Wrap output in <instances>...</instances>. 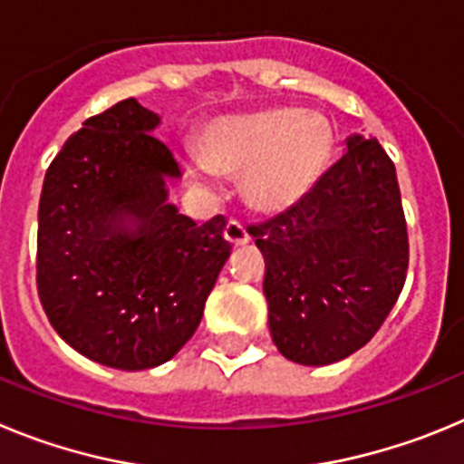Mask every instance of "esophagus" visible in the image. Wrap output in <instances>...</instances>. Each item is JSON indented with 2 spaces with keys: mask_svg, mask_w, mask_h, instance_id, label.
<instances>
[{
  "mask_svg": "<svg viewBox=\"0 0 464 464\" xmlns=\"http://www.w3.org/2000/svg\"><path fill=\"white\" fill-rule=\"evenodd\" d=\"M224 237H227L228 242H233V245H245V242H249L247 228L242 227L237 219H228L227 228H224Z\"/></svg>",
  "mask_w": 464,
  "mask_h": 464,
  "instance_id": "esophagus-1",
  "label": "esophagus"
}]
</instances>
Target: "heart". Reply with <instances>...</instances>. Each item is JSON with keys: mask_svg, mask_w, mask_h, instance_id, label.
<instances>
[{"mask_svg": "<svg viewBox=\"0 0 464 464\" xmlns=\"http://www.w3.org/2000/svg\"><path fill=\"white\" fill-rule=\"evenodd\" d=\"M331 150V124L319 112L270 108L208 124L201 154L189 157L187 173L196 182H208L217 173L242 175L249 206L279 212L316 185Z\"/></svg>", "mask_w": 464, "mask_h": 464, "instance_id": "heart-1", "label": "heart"}]
</instances>
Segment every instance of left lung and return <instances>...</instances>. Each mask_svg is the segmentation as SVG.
Here are the masks:
<instances>
[{
    "mask_svg": "<svg viewBox=\"0 0 464 464\" xmlns=\"http://www.w3.org/2000/svg\"><path fill=\"white\" fill-rule=\"evenodd\" d=\"M249 233L266 258L270 335L300 365H331L365 346L407 279L398 175L377 139L349 136L295 206Z\"/></svg>",
    "mask_w": 464,
    "mask_h": 464,
    "instance_id": "8db88e82",
    "label": "left lung"
}]
</instances>
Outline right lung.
I'll return each instance as SVG.
<instances>
[{"instance_id":"1","label":"right lung","mask_w":464,"mask_h":464,"mask_svg":"<svg viewBox=\"0 0 464 464\" xmlns=\"http://www.w3.org/2000/svg\"><path fill=\"white\" fill-rule=\"evenodd\" d=\"M160 115L124 99L82 122L48 166L39 201L36 289L57 335L118 370L170 361L201 324L231 242L169 203L180 178L154 136Z\"/></svg>"}]
</instances>
